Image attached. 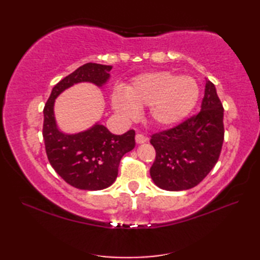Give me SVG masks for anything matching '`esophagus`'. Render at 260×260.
<instances>
[{"mask_svg":"<svg viewBox=\"0 0 260 260\" xmlns=\"http://www.w3.org/2000/svg\"><path fill=\"white\" fill-rule=\"evenodd\" d=\"M135 141H136L137 144H143V143H145V142L147 141V139H146V137H145L144 135H142V134H136V136H135Z\"/></svg>","mask_w":260,"mask_h":260,"instance_id":"34e87169","label":"esophagus"}]
</instances>
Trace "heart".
Returning <instances> with one entry per match:
<instances>
[{
  "label": "heart",
  "mask_w": 260,
  "mask_h": 260,
  "mask_svg": "<svg viewBox=\"0 0 260 260\" xmlns=\"http://www.w3.org/2000/svg\"><path fill=\"white\" fill-rule=\"evenodd\" d=\"M199 97L200 87L194 79L162 70L137 76L127 89L115 88L112 106L125 120L136 119L140 108L148 107L151 123L167 128L183 121Z\"/></svg>",
  "instance_id": "1"
}]
</instances>
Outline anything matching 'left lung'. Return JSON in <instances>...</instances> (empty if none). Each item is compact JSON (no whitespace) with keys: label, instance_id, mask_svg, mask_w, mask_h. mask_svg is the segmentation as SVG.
I'll use <instances>...</instances> for the list:
<instances>
[{"label":"left lung","instance_id":"1","mask_svg":"<svg viewBox=\"0 0 260 260\" xmlns=\"http://www.w3.org/2000/svg\"><path fill=\"white\" fill-rule=\"evenodd\" d=\"M223 107L215 87L206 79L201 112L184 123L154 134L156 157L150 174L159 189L183 191L194 187L213 169L223 143Z\"/></svg>","mask_w":260,"mask_h":260}]
</instances>
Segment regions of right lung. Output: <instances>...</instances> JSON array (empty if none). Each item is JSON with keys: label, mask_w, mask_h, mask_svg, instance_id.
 <instances>
[{"label": "right lung", "mask_w": 260, "mask_h": 260, "mask_svg": "<svg viewBox=\"0 0 260 260\" xmlns=\"http://www.w3.org/2000/svg\"><path fill=\"white\" fill-rule=\"evenodd\" d=\"M113 66L86 63L52 88L43 109V140L49 162L68 184L80 190L97 191L112 185L118 174L120 158L135 147V132L115 135L103 124H93L78 133H66L54 115L56 99L66 89L81 82L103 88Z\"/></svg>", "instance_id": "1"}]
</instances>
